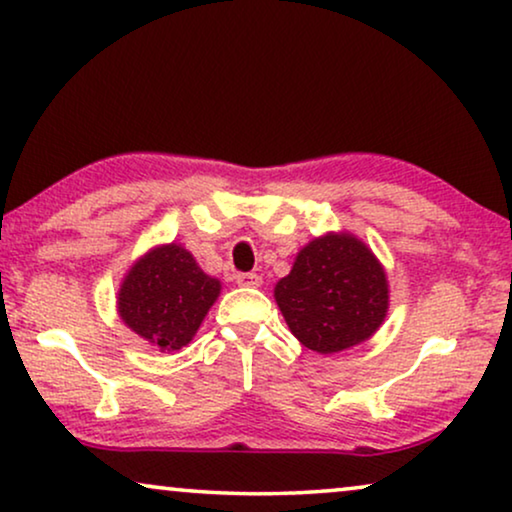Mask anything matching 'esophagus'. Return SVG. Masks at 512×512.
Wrapping results in <instances>:
<instances>
[{"instance_id": "34e87169", "label": "esophagus", "mask_w": 512, "mask_h": 512, "mask_svg": "<svg viewBox=\"0 0 512 512\" xmlns=\"http://www.w3.org/2000/svg\"><path fill=\"white\" fill-rule=\"evenodd\" d=\"M236 283L243 285V287H259L262 285V278L257 276V273H250V271H243V273H236Z\"/></svg>"}]
</instances>
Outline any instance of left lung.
<instances>
[{"instance_id":"left-lung-1","label":"left lung","mask_w":512,"mask_h":512,"mask_svg":"<svg viewBox=\"0 0 512 512\" xmlns=\"http://www.w3.org/2000/svg\"><path fill=\"white\" fill-rule=\"evenodd\" d=\"M383 266L350 234H327L297 255L276 285L287 327L308 350L331 355L369 338L387 313Z\"/></svg>"}]
</instances>
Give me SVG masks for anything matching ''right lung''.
Instances as JSON below:
<instances>
[{"label": "right lung", "instance_id": "obj_1", "mask_svg": "<svg viewBox=\"0 0 512 512\" xmlns=\"http://www.w3.org/2000/svg\"><path fill=\"white\" fill-rule=\"evenodd\" d=\"M220 294V280L206 276L185 248H155L129 269L118 294L125 325L160 350H181Z\"/></svg>", "mask_w": 512, "mask_h": 512}]
</instances>
